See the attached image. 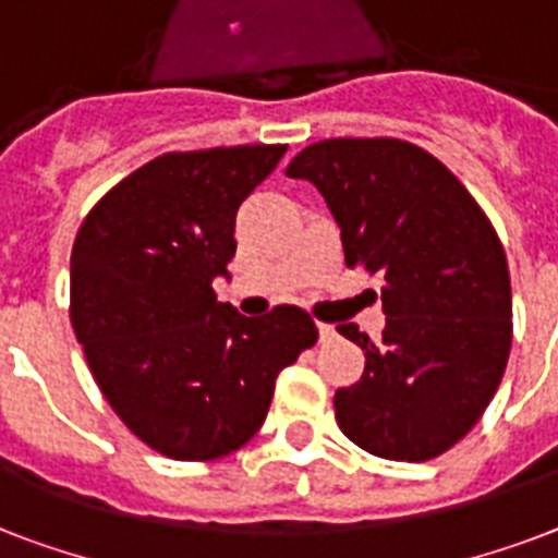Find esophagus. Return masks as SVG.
I'll return each mask as SVG.
<instances>
[{"label":"esophagus","instance_id":"34e87169","mask_svg":"<svg viewBox=\"0 0 558 558\" xmlns=\"http://www.w3.org/2000/svg\"><path fill=\"white\" fill-rule=\"evenodd\" d=\"M319 340H323V343H331V340L338 338V331H335V326H326V323H319Z\"/></svg>","mask_w":558,"mask_h":558}]
</instances>
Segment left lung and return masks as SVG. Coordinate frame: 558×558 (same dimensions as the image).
<instances>
[{"instance_id":"obj_1","label":"left lung","mask_w":558,"mask_h":558,"mask_svg":"<svg viewBox=\"0 0 558 558\" xmlns=\"http://www.w3.org/2000/svg\"><path fill=\"white\" fill-rule=\"evenodd\" d=\"M317 185L347 265L384 274L387 326L361 381L335 392L340 430L384 460L422 463L460 442L489 408L512 347L504 247L469 189L401 140H326L284 171Z\"/></svg>"}]
</instances>
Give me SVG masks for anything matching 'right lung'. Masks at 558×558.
I'll return each mask as SVG.
<instances>
[{"instance_id":"1","label":"right lung","mask_w":558,"mask_h":558,"mask_svg":"<svg viewBox=\"0 0 558 558\" xmlns=\"http://www.w3.org/2000/svg\"><path fill=\"white\" fill-rule=\"evenodd\" d=\"M288 145L162 154L104 194L77 230L69 314L104 399L171 460H218L265 422L276 375L317 343L296 305L244 317L211 282L235 215Z\"/></svg>"}]
</instances>
